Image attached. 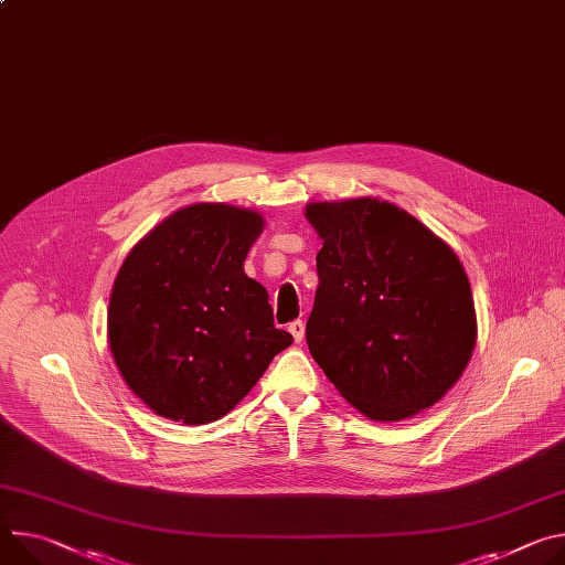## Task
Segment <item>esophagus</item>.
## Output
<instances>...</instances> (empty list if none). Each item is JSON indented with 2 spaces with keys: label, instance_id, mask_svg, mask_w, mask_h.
I'll use <instances>...</instances> for the list:
<instances>
[{
  "label": "esophagus",
  "instance_id": "34e87169",
  "mask_svg": "<svg viewBox=\"0 0 565 565\" xmlns=\"http://www.w3.org/2000/svg\"><path fill=\"white\" fill-rule=\"evenodd\" d=\"M288 331H290V335L295 338V342H301V340H303V322H301V320L290 322V324H288Z\"/></svg>",
  "mask_w": 565,
  "mask_h": 565
}]
</instances>
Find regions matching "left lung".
Instances as JSON below:
<instances>
[{"mask_svg": "<svg viewBox=\"0 0 565 565\" xmlns=\"http://www.w3.org/2000/svg\"><path fill=\"white\" fill-rule=\"evenodd\" d=\"M320 286L306 342L338 392L376 422L437 403L476 347L469 277L415 216L376 198L313 202Z\"/></svg>", "mask_w": 565, "mask_h": 565, "instance_id": "1", "label": "left lung"}]
</instances>
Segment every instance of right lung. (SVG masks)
I'll return each mask as SVG.
<instances>
[{
  "instance_id": "1",
  "label": "right lung",
  "mask_w": 565,
  "mask_h": 565,
  "mask_svg": "<svg viewBox=\"0 0 565 565\" xmlns=\"http://www.w3.org/2000/svg\"><path fill=\"white\" fill-rule=\"evenodd\" d=\"M262 230L256 212L200 202L126 256L108 338L124 381L156 415L189 426L221 419L290 347L266 288L243 273Z\"/></svg>"
}]
</instances>
